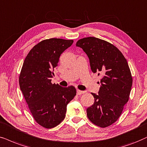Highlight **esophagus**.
Wrapping results in <instances>:
<instances>
[{
	"label": "esophagus",
	"instance_id": "esophagus-1",
	"mask_svg": "<svg viewBox=\"0 0 147 147\" xmlns=\"http://www.w3.org/2000/svg\"><path fill=\"white\" fill-rule=\"evenodd\" d=\"M85 92H84V91H81V90H77V95H81V94H84Z\"/></svg>",
	"mask_w": 147,
	"mask_h": 147
}]
</instances>
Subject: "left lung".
<instances>
[{
    "label": "left lung",
    "instance_id": "obj_1",
    "mask_svg": "<svg viewBox=\"0 0 147 147\" xmlns=\"http://www.w3.org/2000/svg\"><path fill=\"white\" fill-rule=\"evenodd\" d=\"M76 46L87 55L92 71L102 77L98 94H92L94 103L87 109V117L100 127H108L118 119L129 100L132 77L127 60L115 46L96 37L81 38Z\"/></svg>",
    "mask_w": 147,
    "mask_h": 147
}]
</instances>
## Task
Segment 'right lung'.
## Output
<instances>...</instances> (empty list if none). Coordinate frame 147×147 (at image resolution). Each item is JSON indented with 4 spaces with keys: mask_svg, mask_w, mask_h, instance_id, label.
<instances>
[{
    "mask_svg": "<svg viewBox=\"0 0 147 147\" xmlns=\"http://www.w3.org/2000/svg\"><path fill=\"white\" fill-rule=\"evenodd\" d=\"M73 40L49 38L34 46L24 60L19 83L34 120L42 127L53 128L66 116L67 105L76 96L73 86L52 84L53 70L60 55Z\"/></svg>",
    "mask_w": 147,
    "mask_h": 147,
    "instance_id": "obj_1",
    "label": "right lung"
}]
</instances>
